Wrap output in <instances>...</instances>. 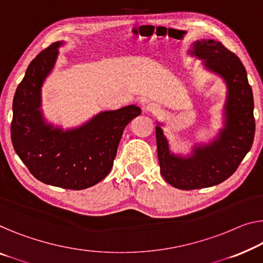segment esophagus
<instances>
[{"instance_id":"1","label":"esophagus","mask_w":263,"mask_h":263,"mask_svg":"<svg viewBox=\"0 0 263 263\" xmlns=\"http://www.w3.org/2000/svg\"><path fill=\"white\" fill-rule=\"evenodd\" d=\"M144 111L145 112H148V113H154V115H158V113L160 112V106H158V105H157V104L150 103V104L145 105Z\"/></svg>"}]
</instances>
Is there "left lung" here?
I'll list each match as a JSON object with an SVG mask.
<instances>
[{
    "label": "left lung",
    "mask_w": 263,
    "mask_h": 263,
    "mask_svg": "<svg viewBox=\"0 0 263 263\" xmlns=\"http://www.w3.org/2000/svg\"><path fill=\"white\" fill-rule=\"evenodd\" d=\"M189 52L202 60L206 70L226 82L227 100L223 128L208 144H196L187 156L172 154L163 124H157L160 174L167 183L181 190L203 189L229 178L249 152L255 135L253 91L240 59L211 39L194 42Z\"/></svg>",
    "instance_id": "left-lung-1"
}]
</instances>
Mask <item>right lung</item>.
<instances>
[{
    "instance_id": "add662e5",
    "label": "right lung",
    "mask_w": 263,
    "mask_h": 263,
    "mask_svg": "<svg viewBox=\"0 0 263 263\" xmlns=\"http://www.w3.org/2000/svg\"><path fill=\"white\" fill-rule=\"evenodd\" d=\"M64 45V41L54 42L27 68L13 100L11 142L20 159L39 181L82 190L109 174L124 128L142 109L128 105L116 111H103L67 130L47 123L41 108L42 86Z\"/></svg>"
}]
</instances>
